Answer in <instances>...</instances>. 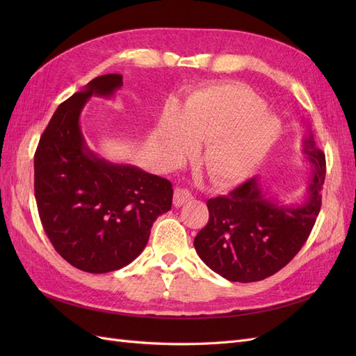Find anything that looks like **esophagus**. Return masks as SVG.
Listing matches in <instances>:
<instances>
[{
    "mask_svg": "<svg viewBox=\"0 0 356 356\" xmlns=\"http://www.w3.org/2000/svg\"><path fill=\"white\" fill-rule=\"evenodd\" d=\"M193 199V196H191V193L188 191V190H186V188H175V193H174V204L177 208H179V207H182V204H184L186 202H188V200H191Z\"/></svg>",
    "mask_w": 356,
    "mask_h": 356,
    "instance_id": "esophagus-1",
    "label": "esophagus"
}]
</instances>
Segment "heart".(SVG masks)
I'll return each instance as SVG.
<instances>
[{
  "mask_svg": "<svg viewBox=\"0 0 356 356\" xmlns=\"http://www.w3.org/2000/svg\"><path fill=\"white\" fill-rule=\"evenodd\" d=\"M281 122L241 83H224L193 93L179 111L169 105L161 117L160 141L181 160L207 143L202 163L213 184L232 186L250 177L272 148Z\"/></svg>",
  "mask_w": 356,
  "mask_h": 356,
  "instance_id": "1",
  "label": "heart"
}]
</instances>
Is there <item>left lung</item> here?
Segmentation results:
<instances>
[{
    "label": "left lung",
    "mask_w": 356,
    "mask_h": 356,
    "mask_svg": "<svg viewBox=\"0 0 356 356\" xmlns=\"http://www.w3.org/2000/svg\"><path fill=\"white\" fill-rule=\"evenodd\" d=\"M303 154L312 178L300 202L282 204L268 197L258 178L207 202L209 221L195 248L211 270L232 282L263 281L301 250L319 213L325 179V154L312 132L303 139Z\"/></svg>",
    "instance_id": "obj_1"
}]
</instances>
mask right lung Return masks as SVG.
<instances>
[{"instance_id":"obj_1","label":"right lung","mask_w":356,"mask_h":356,"mask_svg":"<svg viewBox=\"0 0 356 356\" xmlns=\"http://www.w3.org/2000/svg\"><path fill=\"white\" fill-rule=\"evenodd\" d=\"M120 74H105L62 102L34 157V188L46 234L83 272L108 273L144 251L153 222L172 207L170 181L138 166L111 163L86 144L80 114L92 96L111 98Z\"/></svg>"}]
</instances>
